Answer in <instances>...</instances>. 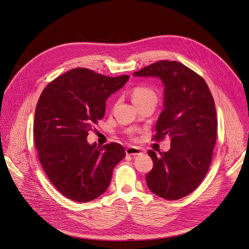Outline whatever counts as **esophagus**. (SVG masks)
Segmentation results:
<instances>
[{"instance_id":"34e87169","label":"esophagus","mask_w":249,"mask_h":249,"mask_svg":"<svg viewBox=\"0 0 249 249\" xmlns=\"http://www.w3.org/2000/svg\"><path fill=\"white\" fill-rule=\"evenodd\" d=\"M126 154L129 156H139L143 154V150L138 147H129L126 149Z\"/></svg>"}]
</instances>
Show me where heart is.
<instances>
[{"instance_id": "1", "label": "heart", "mask_w": 249, "mask_h": 249, "mask_svg": "<svg viewBox=\"0 0 249 249\" xmlns=\"http://www.w3.org/2000/svg\"><path fill=\"white\" fill-rule=\"evenodd\" d=\"M132 98L133 101L135 102L136 105L149 101V100H154L157 101V94L156 92L145 86H138L136 87L132 92Z\"/></svg>"}]
</instances>
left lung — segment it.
<instances>
[{
  "label": "left lung",
  "mask_w": 249,
  "mask_h": 249,
  "mask_svg": "<svg viewBox=\"0 0 249 249\" xmlns=\"http://www.w3.org/2000/svg\"><path fill=\"white\" fill-rule=\"evenodd\" d=\"M157 77L164 86L163 111L154 138L169 137L168 152L148 151L154 167L146 175L148 188L157 196L176 200L192 193L204 178L217 138V114L206 82L186 66L160 61L133 73Z\"/></svg>",
  "instance_id": "obj_1"
}]
</instances>
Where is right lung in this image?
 <instances>
[{
    "label": "right lung",
    "mask_w": 249,
    "mask_h": 249,
    "mask_svg": "<svg viewBox=\"0 0 249 249\" xmlns=\"http://www.w3.org/2000/svg\"><path fill=\"white\" fill-rule=\"evenodd\" d=\"M78 68L57 77L43 90L34 115L39 160L56 189L88 202L105 193L112 170L126 153L118 143L102 147L87 137L106 111V101L129 80Z\"/></svg>",
    "instance_id": "1"
}]
</instances>
